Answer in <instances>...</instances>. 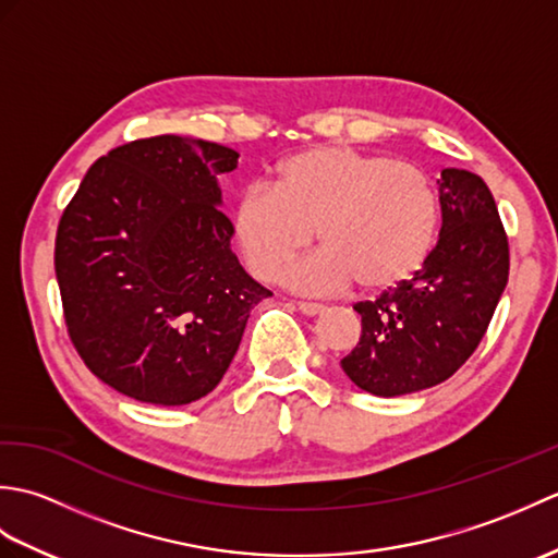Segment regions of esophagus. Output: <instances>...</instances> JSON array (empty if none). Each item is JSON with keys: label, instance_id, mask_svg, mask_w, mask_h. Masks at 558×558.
Masks as SVG:
<instances>
[{"label": "esophagus", "instance_id": "esophagus-1", "mask_svg": "<svg viewBox=\"0 0 558 558\" xmlns=\"http://www.w3.org/2000/svg\"><path fill=\"white\" fill-rule=\"evenodd\" d=\"M298 310L304 314V316H318L326 312L324 304H316V302H298Z\"/></svg>", "mask_w": 558, "mask_h": 558}]
</instances>
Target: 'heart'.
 I'll return each mask as SVG.
<instances>
[{
	"mask_svg": "<svg viewBox=\"0 0 558 558\" xmlns=\"http://www.w3.org/2000/svg\"><path fill=\"white\" fill-rule=\"evenodd\" d=\"M438 192L412 162L348 146L292 153L272 170V189L246 186L232 232L248 270L278 280L314 242L324 254L292 270L302 292L357 282L378 294L402 286L429 258L438 230Z\"/></svg>",
	"mask_w": 558,
	"mask_h": 558,
	"instance_id": "obj_1",
	"label": "heart"
}]
</instances>
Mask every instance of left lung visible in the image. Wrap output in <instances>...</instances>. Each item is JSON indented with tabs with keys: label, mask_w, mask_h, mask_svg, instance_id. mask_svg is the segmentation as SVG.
Returning a JSON list of instances; mask_svg holds the SVG:
<instances>
[{
	"label": "left lung",
	"mask_w": 558,
	"mask_h": 558,
	"mask_svg": "<svg viewBox=\"0 0 558 558\" xmlns=\"http://www.w3.org/2000/svg\"><path fill=\"white\" fill-rule=\"evenodd\" d=\"M438 201L444 222L424 266L354 304L362 336L340 366L372 396L417 393L453 376L487 333L508 282V236L482 177L444 170Z\"/></svg>",
	"instance_id": "1"
}]
</instances>
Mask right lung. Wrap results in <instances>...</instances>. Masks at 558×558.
Returning a JSON list of instances; mask_svg holds the SVG:
<instances>
[{"label": "right lung", "instance_id": "add662e5", "mask_svg": "<svg viewBox=\"0 0 558 558\" xmlns=\"http://www.w3.org/2000/svg\"><path fill=\"white\" fill-rule=\"evenodd\" d=\"M240 153L189 136L112 148L62 213L54 272L64 322L102 384L186 405L220 384L246 318L270 290L232 254L218 174Z\"/></svg>", "mask_w": 558, "mask_h": 558}]
</instances>
